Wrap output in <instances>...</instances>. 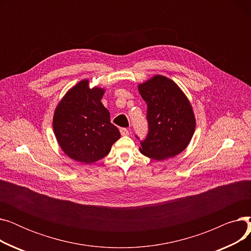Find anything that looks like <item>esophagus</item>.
<instances>
[{
    "label": "esophagus",
    "instance_id": "34e87169",
    "mask_svg": "<svg viewBox=\"0 0 251 251\" xmlns=\"http://www.w3.org/2000/svg\"><path fill=\"white\" fill-rule=\"evenodd\" d=\"M120 132H121V135L122 136H127L129 135V130L127 128H121L120 129Z\"/></svg>",
    "mask_w": 251,
    "mask_h": 251
}]
</instances>
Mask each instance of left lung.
<instances>
[{
    "label": "left lung",
    "instance_id": "8db88e82",
    "mask_svg": "<svg viewBox=\"0 0 251 251\" xmlns=\"http://www.w3.org/2000/svg\"><path fill=\"white\" fill-rule=\"evenodd\" d=\"M138 90L148 104L149 123L148 136L140 141L141 153L162 161L182 152L195 130L194 113L187 97L163 75L139 84Z\"/></svg>",
    "mask_w": 251,
    "mask_h": 251
}]
</instances>
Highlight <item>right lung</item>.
<instances>
[{"label":"right lung","instance_id":"1","mask_svg":"<svg viewBox=\"0 0 251 251\" xmlns=\"http://www.w3.org/2000/svg\"><path fill=\"white\" fill-rule=\"evenodd\" d=\"M104 89L84 79L68 90L55 110L52 127L62 151L72 160L91 164L107 155L120 138L100 100Z\"/></svg>","mask_w":251,"mask_h":251}]
</instances>
